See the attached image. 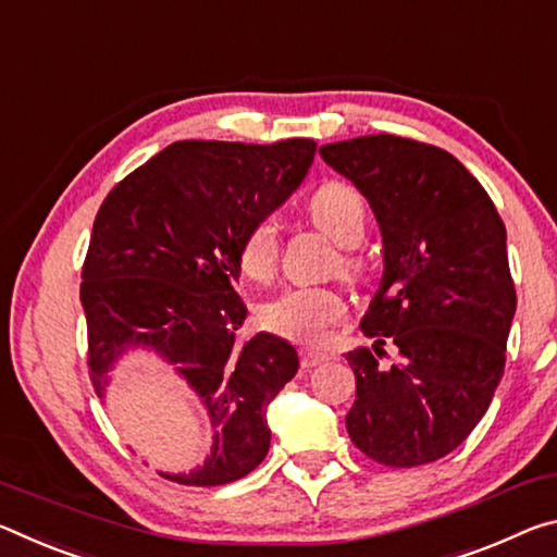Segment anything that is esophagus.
Segmentation results:
<instances>
[{"label":"esophagus","instance_id":"1","mask_svg":"<svg viewBox=\"0 0 557 557\" xmlns=\"http://www.w3.org/2000/svg\"><path fill=\"white\" fill-rule=\"evenodd\" d=\"M327 360V352H318V350H304L300 352V368L311 370L315 364H321Z\"/></svg>","mask_w":557,"mask_h":557}]
</instances>
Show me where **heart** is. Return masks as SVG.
I'll use <instances>...</instances> for the list:
<instances>
[{"label":"heart","mask_w":557,"mask_h":557,"mask_svg":"<svg viewBox=\"0 0 557 557\" xmlns=\"http://www.w3.org/2000/svg\"><path fill=\"white\" fill-rule=\"evenodd\" d=\"M308 216L335 244L352 246L364 232V202L360 193L341 180H327L308 199ZM278 259L276 226L269 219H259L244 232L236 246L239 271L251 281H267ZM362 263L345 253L343 273L358 276ZM345 300L331 288L298 286L286 288L259 308V321L267 331L286 341L304 345L323 343L335 325L345 321Z\"/></svg>","instance_id":"heart-1"}]
</instances>
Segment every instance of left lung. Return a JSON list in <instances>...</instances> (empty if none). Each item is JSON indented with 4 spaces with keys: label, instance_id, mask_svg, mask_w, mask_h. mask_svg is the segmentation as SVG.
<instances>
[{
    "label": "left lung",
    "instance_id": "obj_1",
    "mask_svg": "<svg viewBox=\"0 0 557 557\" xmlns=\"http://www.w3.org/2000/svg\"><path fill=\"white\" fill-rule=\"evenodd\" d=\"M321 158L368 197L385 273L348 352L352 444L392 469L446 457L486 414L504 377L516 286L506 226L481 182L434 145L399 135L331 143ZM385 342L396 360L380 366Z\"/></svg>",
    "mask_w": 557,
    "mask_h": 557
}]
</instances>
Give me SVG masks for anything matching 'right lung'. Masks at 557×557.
<instances>
[{"mask_svg": "<svg viewBox=\"0 0 557 557\" xmlns=\"http://www.w3.org/2000/svg\"><path fill=\"white\" fill-rule=\"evenodd\" d=\"M315 143L180 140L133 170L100 205L81 271L88 375L98 397L106 372L131 345L160 352L209 412L212 457L185 486H224L269 454L267 409L296 375V348L271 333L239 343L236 246L311 168Z\"/></svg>", "mask_w": 557, "mask_h": 557, "instance_id": "right-lung-1", "label": "right lung"}]
</instances>
